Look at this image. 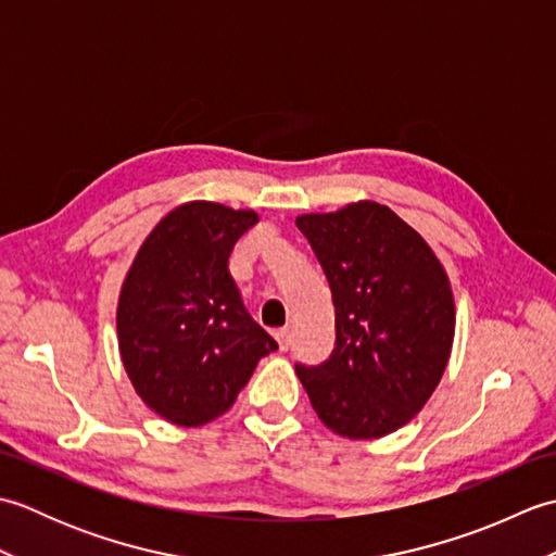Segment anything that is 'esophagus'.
<instances>
[{
  "instance_id": "1",
  "label": "esophagus",
  "mask_w": 556,
  "mask_h": 556,
  "mask_svg": "<svg viewBox=\"0 0 556 556\" xmlns=\"http://www.w3.org/2000/svg\"><path fill=\"white\" fill-rule=\"evenodd\" d=\"M275 337H277V341H279V349H281V351H287V349L291 346V332H289V327L277 329Z\"/></svg>"
}]
</instances>
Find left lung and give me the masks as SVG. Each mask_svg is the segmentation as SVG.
<instances>
[{"label": "left lung", "instance_id": "8db88e82", "mask_svg": "<svg viewBox=\"0 0 556 556\" xmlns=\"http://www.w3.org/2000/svg\"><path fill=\"white\" fill-rule=\"evenodd\" d=\"M296 227L320 260L334 301V351L296 363L317 416L349 440L399 430L440 384L454 341V296L422 236L372 200Z\"/></svg>", "mask_w": 556, "mask_h": 556}]
</instances>
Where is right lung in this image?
I'll list each match as a JSON object with an SVG mask.
<instances>
[{
  "label": "right lung",
  "mask_w": 556,
  "mask_h": 556,
  "mask_svg": "<svg viewBox=\"0 0 556 556\" xmlns=\"http://www.w3.org/2000/svg\"><path fill=\"white\" fill-rule=\"evenodd\" d=\"M251 210L186 203L172 210L128 269L116 311L124 368L138 396L174 425L227 413L277 341L245 311L229 275Z\"/></svg>",
  "instance_id": "1"
}]
</instances>
